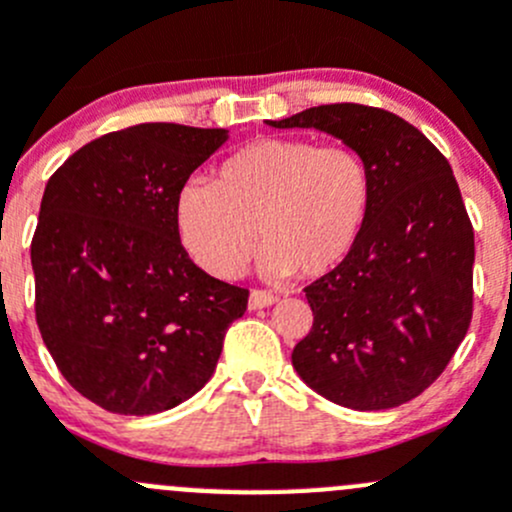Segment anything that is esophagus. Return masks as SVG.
<instances>
[{"instance_id": "34e87169", "label": "esophagus", "mask_w": 512, "mask_h": 512, "mask_svg": "<svg viewBox=\"0 0 512 512\" xmlns=\"http://www.w3.org/2000/svg\"><path fill=\"white\" fill-rule=\"evenodd\" d=\"M275 302H277L275 294L265 292V289H252L250 299H247V307H250V309H262V307H270V304H275Z\"/></svg>"}]
</instances>
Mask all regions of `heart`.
I'll use <instances>...</instances> for the list:
<instances>
[{"label": "heart", "instance_id": "obj_1", "mask_svg": "<svg viewBox=\"0 0 512 512\" xmlns=\"http://www.w3.org/2000/svg\"><path fill=\"white\" fill-rule=\"evenodd\" d=\"M371 170L349 146L260 138L232 153L215 185L178 190L175 225L185 250L218 280L245 270L257 237L272 277H319L342 265L371 208Z\"/></svg>", "mask_w": 512, "mask_h": 512}]
</instances>
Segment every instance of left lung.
Listing matches in <instances>:
<instances>
[{
  "label": "left lung",
  "instance_id": "1",
  "mask_svg": "<svg viewBox=\"0 0 512 512\" xmlns=\"http://www.w3.org/2000/svg\"><path fill=\"white\" fill-rule=\"evenodd\" d=\"M342 138L371 170V208L342 265L304 287L314 324L292 364L324 399L394 409L426 391L473 317V225L443 153L384 108L329 103L270 121Z\"/></svg>",
  "mask_w": 512,
  "mask_h": 512
}]
</instances>
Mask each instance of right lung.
<instances>
[{"label": "right lung", "instance_id": "add662e5", "mask_svg": "<svg viewBox=\"0 0 512 512\" xmlns=\"http://www.w3.org/2000/svg\"><path fill=\"white\" fill-rule=\"evenodd\" d=\"M225 128L138 123L86 143L49 178L32 240L34 309L64 379L121 416L168 411L213 376L245 287L180 245L175 198Z\"/></svg>", "mask_w": 512, "mask_h": 512}]
</instances>
